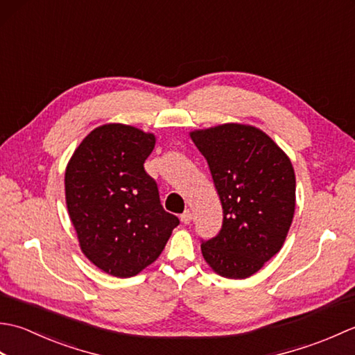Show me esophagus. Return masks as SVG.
I'll return each mask as SVG.
<instances>
[{"label":"esophagus","instance_id":"obj_1","mask_svg":"<svg viewBox=\"0 0 355 355\" xmlns=\"http://www.w3.org/2000/svg\"><path fill=\"white\" fill-rule=\"evenodd\" d=\"M180 220H182V223H184V224H189V223L192 221V214H191V210H189V209L184 210V212L182 214V216H180Z\"/></svg>","mask_w":355,"mask_h":355}]
</instances>
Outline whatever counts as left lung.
<instances>
[{
    "mask_svg": "<svg viewBox=\"0 0 355 355\" xmlns=\"http://www.w3.org/2000/svg\"><path fill=\"white\" fill-rule=\"evenodd\" d=\"M207 160L223 206V227L201 244L216 275L247 279L281 250L296 207L288 155L259 128L223 123L189 132Z\"/></svg>",
    "mask_w": 355,
    "mask_h": 355,
    "instance_id": "obj_1",
    "label": "left lung"
}]
</instances>
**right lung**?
<instances>
[{"label": "right lung", "mask_w": 355, "mask_h": 355, "mask_svg": "<svg viewBox=\"0 0 355 355\" xmlns=\"http://www.w3.org/2000/svg\"><path fill=\"white\" fill-rule=\"evenodd\" d=\"M155 135L123 123L97 126L65 168V202L79 247L116 277L145 270L180 224L164 212L157 183L143 168Z\"/></svg>", "instance_id": "add662e5"}]
</instances>
